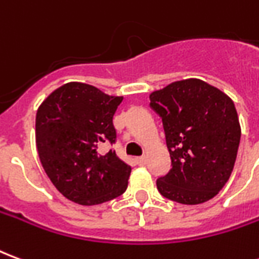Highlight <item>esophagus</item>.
<instances>
[{
    "instance_id": "obj_1",
    "label": "esophagus",
    "mask_w": 259,
    "mask_h": 259,
    "mask_svg": "<svg viewBox=\"0 0 259 259\" xmlns=\"http://www.w3.org/2000/svg\"><path fill=\"white\" fill-rule=\"evenodd\" d=\"M136 161H137V163H139V165H146V162H147L146 157H140V158H137V159H136Z\"/></svg>"
}]
</instances>
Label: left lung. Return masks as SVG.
<instances>
[{
    "instance_id": "obj_1",
    "label": "left lung",
    "mask_w": 259,
    "mask_h": 259,
    "mask_svg": "<svg viewBox=\"0 0 259 259\" xmlns=\"http://www.w3.org/2000/svg\"><path fill=\"white\" fill-rule=\"evenodd\" d=\"M162 118L172 168L157 180L168 200L185 205L209 201L233 172L239 150V116L232 98L200 79L170 83L150 94Z\"/></svg>"
}]
</instances>
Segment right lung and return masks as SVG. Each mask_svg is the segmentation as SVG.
<instances>
[{"instance_id": "1", "label": "right lung", "mask_w": 259, "mask_h": 259, "mask_svg": "<svg viewBox=\"0 0 259 259\" xmlns=\"http://www.w3.org/2000/svg\"><path fill=\"white\" fill-rule=\"evenodd\" d=\"M123 97L70 81L54 90L36 115V146L46 174L61 194L98 205L123 194L132 168L108 150L115 143L113 115Z\"/></svg>"}]
</instances>
